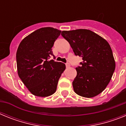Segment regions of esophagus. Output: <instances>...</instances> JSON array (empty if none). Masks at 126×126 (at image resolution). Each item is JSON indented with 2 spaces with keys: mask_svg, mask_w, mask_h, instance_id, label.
I'll return each mask as SVG.
<instances>
[{
  "mask_svg": "<svg viewBox=\"0 0 126 126\" xmlns=\"http://www.w3.org/2000/svg\"><path fill=\"white\" fill-rule=\"evenodd\" d=\"M65 65H66L67 68H68V67H70L69 63H66V64H65Z\"/></svg>",
  "mask_w": 126,
  "mask_h": 126,
  "instance_id": "obj_1",
  "label": "esophagus"
}]
</instances>
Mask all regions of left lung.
<instances>
[{"label": "left lung", "instance_id": "1", "mask_svg": "<svg viewBox=\"0 0 126 126\" xmlns=\"http://www.w3.org/2000/svg\"><path fill=\"white\" fill-rule=\"evenodd\" d=\"M62 36L69 43L76 55L83 58L76 68L73 82L74 91L83 97L92 98L102 93L110 81L115 62L107 40L89 30L62 31Z\"/></svg>", "mask_w": 126, "mask_h": 126}]
</instances>
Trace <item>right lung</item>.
Here are the masks:
<instances>
[{
  "label": "right lung",
  "mask_w": 126,
  "mask_h": 126,
  "mask_svg": "<svg viewBox=\"0 0 126 126\" xmlns=\"http://www.w3.org/2000/svg\"><path fill=\"white\" fill-rule=\"evenodd\" d=\"M61 31L42 28L24 38L16 52L17 74L33 94L45 97L57 90L58 81L65 69L64 63L49 59L52 48Z\"/></svg>",
  "instance_id": "right-lung-1"
}]
</instances>
